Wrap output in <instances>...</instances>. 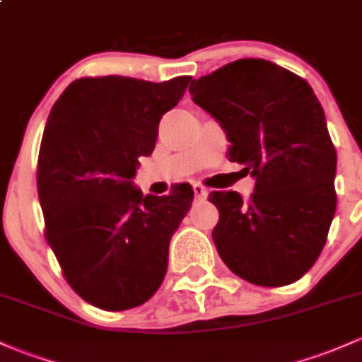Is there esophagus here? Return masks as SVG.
I'll return each instance as SVG.
<instances>
[{
	"mask_svg": "<svg viewBox=\"0 0 362 362\" xmlns=\"http://www.w3.org/2000/svg\"><path fill=\"white\" fill-rule=\"evenodd\" d=\"M193 192H195V198H198V200H205L209 195L207 189H205L202 185H198V182L197 185H193Z\"/></svg>",
	"mask_w": 362,
	"mask_h": 362,
	"instance_id": "1",
	"label": "esophagus"
}]
</instances>
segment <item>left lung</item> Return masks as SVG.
<instances>
[{
  "label": "left lung",
  "instance_id": "obj_1",
  "mask_svg": "<svg viewBox=\"0 0 362 362\" xmlns=\"http://www.w3.org/2000/svg\"><path fill=\"white\" fill-rule=\"evenodd\" d=\"M189 93L226 133L229 158L247 165L255 192H212V238L245 281L283 286L313 267L337 209V151L305 79L262 58H242L193 79Z\"/></svg>",
  "mask_w": 362,
  "mask_h": 362
}]
</instances>
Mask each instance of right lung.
<instances>
[{
	"label": "right lung",
	"instance_id": "obj_1",
	"mask_svg": "<svg viewBox=\"0 0 362 362\" xmlns=\"http://www.w3.org/2000/svg\"><path fill=\"white\" fill-rule=\"evenodd\" d=\"M189 76L165 83L84 77L62 93L42 133L37 195L46 240L79 297L105 310L145 304L167 273L169 243L192 207L193 189L143 195L139 157L155 148L162 115Z\"/></svg>",
	"mask_w": 362,
	"mask_h": 362
}]
</instances>
